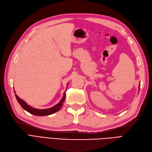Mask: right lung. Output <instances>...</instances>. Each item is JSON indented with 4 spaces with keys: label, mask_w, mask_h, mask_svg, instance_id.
I'll return each instance as SVG.
<instances>
[{
    "label": "right lung",
    "mask_w": 152,
    "mask_h": 152,
    "mask_svg": "<svg viewBox=\"0 0 152 152\" xmlns=\"http://www.w3.org/2000/svg\"><path fill=\"white\" fill-rule=\"evenodd\" d=\"M14 93L15 94V92L14 91ZM66 92L64 93V95L63 98L61 99V100L60 101V102L58 103L57 104H56L55 106H54L53 107H51L50 108H48V109H37V108H34L31 107V106L28 105L24 100H22V99H20L18 95L15 94V97L18 102H19V103L20 104V105L22 106V108H23L24 110H25L26 111H27V112H29L31 114H32L36 116H46V115H49L53 114L56 112L58 111L61 108L62 105L63 104V102H64L65 98H66Z\"/></svg>",
    "instance_id": "right-lung-1"
}]
</instances>
